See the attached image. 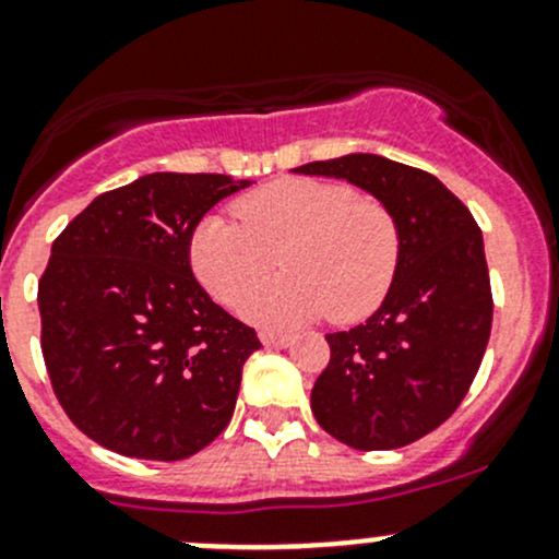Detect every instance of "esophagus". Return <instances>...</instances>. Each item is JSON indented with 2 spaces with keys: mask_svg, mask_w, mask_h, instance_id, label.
I'll use <instances>...</instances> for the list:
<instances>
[{
  "mask_svg": "<svg viewBox=\"0 0 559 559\" xmlns=\"http://www.w3.org/2000/svg\"><path fill=\"white\" fill-rule=\"evenodd\" d=\"M259 341L270 348H289L295 343V337L281 335V332H259Z\"/></svg>",
  "mask_w": 559,
  "mask_h": 559,
  "instance_id": "1",
  "label": "esophagus"
}]
</instances>
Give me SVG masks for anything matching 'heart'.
Returning <instances> with one entry per match:
<instances>
[{
    "mask_svg": "<svg viewBox=\"0 0 559 559\" xmlns=\"http://www.w3.org/2000/svg\"><path fill=\"white\" fill-rule=\"evenodd\" d=\"M235 213L240 224L202 218L189 257L200 284L222 306L235 308L247 297L240 313L253 324L295 326L326 311L337 321H357L386 297L400 233L376 197L354 194L335 180L281 178L240 197ZM278 258L287 273L260 287Z\"/></svg>",
    "mask_w": 559,
    "mask_h": 559,
    "instance_id": "obj_1",
    "label": "heart"
}]
</instances>
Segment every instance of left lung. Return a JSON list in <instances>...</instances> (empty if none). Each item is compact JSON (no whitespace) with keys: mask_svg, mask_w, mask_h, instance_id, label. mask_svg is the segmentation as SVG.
Returning <instances> with one entry per match:
<instances>
[{"mask_svg":"<svg viewBox=\"0 0 559 559\" xmlns=\"http://www.w3.org/2000/svg\"><path fill=\"white\" fill-rule=\"evenodd\" d=\"M295 173L359 186L384 202L400 233L397 273L379 311L326 335L316 421L359 452L408 447L454 414L487 352L492 289L481 229L436 175L386 156L346 154Z\"/></svg>","mask_w":559,"mask_h":559,"instance_id":"obj_1","label":"left lung"}]
</instances>
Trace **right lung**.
Here are the masks:
<instances>
[{"label":"right lung","mask_w":559,"mask_h":559,"mask_svg":"<svg viewBox=\"0 0 559 559\" xmlns=\"http://www.w3.org/2000/svg\"><path fill=\"white\" fill-rule=\"evenodd\" d=\"M251 186L151 173L99 194L53 240L37 286L43 357L72 425L99 447L175 462L224 432L257 332L197 284L191 235Z\"/></svg>","instance_id":"add662e5"}]
</instances>
